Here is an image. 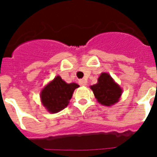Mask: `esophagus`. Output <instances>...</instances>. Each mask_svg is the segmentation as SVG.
Wrapping results in <instances>:
<instances>
[{"label":"esophagus","mask_w":157,"mask_h":157,"mask_svg":"<svg viewBox=\"0 0 157 157\" xmlns=\"http://www.w3.org/2000/svg\"><path fill=\"white\" fill-rule=\"evenodd\" d=\"M78 84H79L80 86H85L87 85V82L86 80L84 79H80L79 81H78Z\"/></svg>","instance_id":"1"}]
</instances>
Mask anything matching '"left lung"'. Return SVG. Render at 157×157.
Listing matches in <instances>:
<instances>
[{"mask_svg": "<svg viewBox=\"0 0 157 157\" xmlns=\"http://www.w3.org/2000/svg\"><path fill=\"white\" fill-rule=\"evenodd\" d=\"M97 101L101 105L112 106L117 103L123 90L108 73H101L98 83L90 86Z\"/></svg>", "mask_w": 157, "mask_h": 157, "instance_id": "obj_1", "label": "left lung"}]
</instances>
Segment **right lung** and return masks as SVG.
<instances>
[{
  "label": "right lung",
  "mask_w": 157,
  "mask_h": 157,
  "mask_svg": "<svg viewBox=\"0 0 157 157\" xmlns=\"http://www.w3.org/2000/svg\"><path fill=\"white\" fill-rule=\"evenodd\" d=\"M78 86L76 83L65 82L60 76H56L41 90V103L50 113L60 112L67 106L74 90Z\"/></svg>",
  "instance_id": "1"
}]
</instances>
